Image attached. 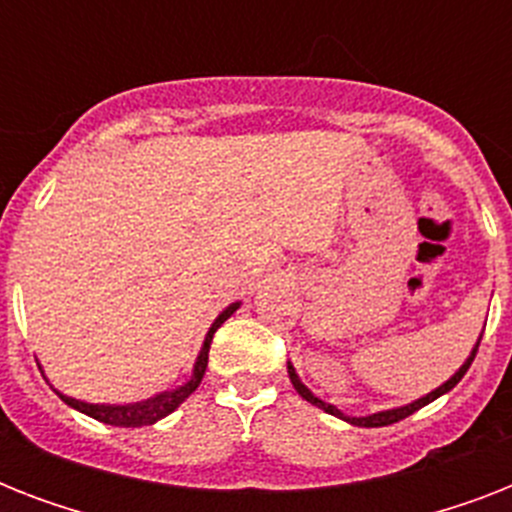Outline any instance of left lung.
Segmentation results:
<instances>
[{"label":"left lung","instance_id":"obj_1","mask_svg":"<svg viewBox=\"0 0 512 512\" xmlns=\"http://www.w3.org/2000/svg\"><path fill=\"white\" fill-rule=\"evenodd\" d=\"M478 345H481V340L476 342V348L470 350L468 361H465V364H462L460 369H457V372H454L452 377H449V380L444 382V385H438L436 390H430L428 396L417 398V401H412V404H406V406H396V409L374 412V414H369V417H348V414H342L340 409H337V406L327 404V401H321L319 396H313L311 390L305 388L303 380L297 377L295 366L287 364V372H289V380H292V385H295V390H297V393H300V396L305 398V401H308V404L319 406V409H324V412H327V414H335V417H340V420L350 422V425H361V428H382V425H393V422L404 420V417L414 414V412H417V409H422V406H425V404H430V401H436L438 396H444V393H449V390H452L454 385H457V382H460L462 377H465V372H468V369H470V364H473V358H476V353H478Z\"/></svg>","mask_w":512,"mask_h":512}]
</instances>
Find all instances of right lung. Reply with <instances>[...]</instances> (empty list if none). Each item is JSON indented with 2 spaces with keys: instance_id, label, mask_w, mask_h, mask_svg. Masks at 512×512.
Instances as JSON below:
<instances>
[{
  "instance_id": "right-lung-1",
  "label": "right lung",
  "mask_w": 512,
  "mask_h": 512,
  "mask_svg": "<svg viewBox=\"0 0 512 512\" xmlns=\"http://www.w3.org/2000/svg\"><path fill=\"white\" fill-rule=\"evenodd\" d=\"M239 305L241 303L228 305V308L217 316L215 324L209 327L207 337H204V345H201L199 350V358H196V364H193L191 380L183 382L180 388L162 390V393H156V396L146 398V401H135V404H87V401H79V398L63 396V393H58V390H55V393H58L68 406H74L76 412L87 414V417H92V420L106 422V425H116V428H143V425H154V422H159L162 417L175 412L177 406L183 404L185 398L199 388L201 377H204V372H207L212 337H215V332L220 329V324H223L225 319H231L233 311H236Z\"/></svg>"
}]
</instances>
